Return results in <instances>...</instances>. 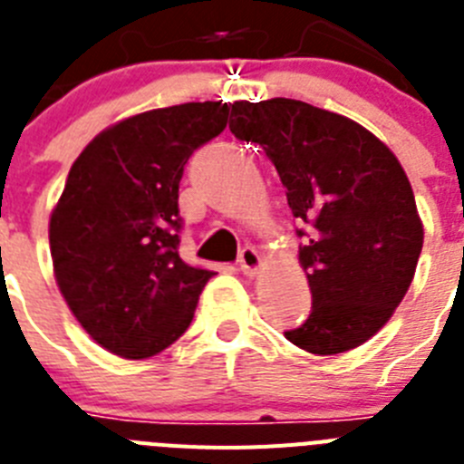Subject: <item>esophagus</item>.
Segmentation results:
<instances>
[{
  "mask_svg": "<svg viewBox=\"0 0 464 464\" xmlns=\"http://www.w3.org/2000/svg\"><path fill=\"white\" fill-rule=\"evenodd\" d=\"M237 261H240V268H243L245 276H249V277H255L256 273L261 271V266H264L261 255L256 252L255 247H245L243 252H240V256H237Z\"/></svg>",
  "mask_w": 464,
  "mask_h": 464,
  "instance_id": "34e87169",
  "label": "esophagus"
}]
</instances>
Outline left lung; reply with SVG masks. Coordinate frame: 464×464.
Here are the masks:
<instances>
[{
	"mask_svg": "<svg viewBox=\"0 0 464 464\" xmlns=\"http://www.w3.org/2000/svg\"><path fill=\"white\" fill-rule=\"evenodd\" d=\"M228 128L264 147L305 224L313 313L287 341L313 354L366 343L409 292L425 236L397 156L357 121L301 100L233 102Z\"/></svg>",
	"mask_w": 464,
	"mask_h": 464,
	"instance_id": "obj_1",
	"label": "left lung"
}]
</instances>
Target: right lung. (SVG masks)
I'll list each match as a JSON object with an SVG mask.
<instances>
[{
    "label": "right lung",
    "instance_id": "obj_1",
    "mask_svg": "<svg viewBox=\"0 0 464 464\" xmlns=\"http://www.w3.org/2000/svg\"><path fill=\"white\" fill-rule=\"evenodd\" d=\"M227 102H187L116 121L72 163L48 221L53 276L88 336L147 360L187 332L215 273L179 259V179L219 135Z\"/></svg>",
    "mask_w": 464,
    "mask_h": 464
}]
</instances>
